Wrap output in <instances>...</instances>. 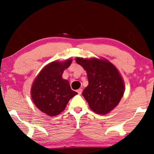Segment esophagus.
<instances>
[{
	"label": "esophagus",
	"mask_w": 154,
	"mask_h": 154,
	"mask_svg": "<svg viewBox=\"0 0 154 154\" xmlns=\"http://www.w3.org/2000/svg\"><path fill=\"white\" fill-rule=\"evenodd\" d=\"M82 92H83V90H82L81 88H80V89H79V90H77V92H78V93H79V94H81Z\"/></svg>",
	"instance_id": "esophagus-1"
}]
</instances>
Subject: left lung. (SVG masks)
Returning a JSON list of instances; mask_svg holds the SVG:
<instances>
[{
    "label": "left lung",
    "mask_w": 154,
    "mask_h": 154,
    "mask_svg": "<svg viewBox=\"0 0 154 154\" xmlns=\"http://www.w3.org/2000/svg\"><path fill=\"white\" fill-rule=\"evenodd\" d=\"M75 61L86 71L88 85L83 96L92 111L105 115L119 104L125 92V83L119 71L104 58L76 57Z\"/></svg>",
    "instance_id": "1"
}]
</instances>
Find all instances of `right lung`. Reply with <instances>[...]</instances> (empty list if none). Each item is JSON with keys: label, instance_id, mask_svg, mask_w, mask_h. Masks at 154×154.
Masks as SVG:
<instances>
[{"label": "right lung", "instance_id": "obj_1", "mask_svg": "<svg viewBox=\"0 0 154 154\" xmlns=\"http://www.w3.org/2000/svg\"><path fill=\"white\" fill-rule=\"evenodd\" d=\"M72 60L54 61L44 66L35 78L31 89L33 103L40 111L50 116L60 114L69 101L78 93L71 89L67 80L63 79L65 69Z\"/></svg>", "mask_w": 154, "mask_h": 154}]
</instances>
